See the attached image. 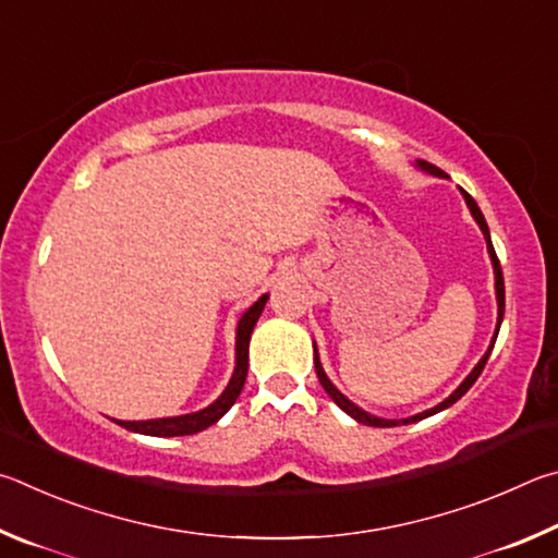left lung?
I'll return each mask as SVG.
<instances>
[{"label": "left lung", "mask_w": 558, "mask_h": 558, "mask_svg": "<svg viewBox=\"0 0 558 558\" xmlns=\"http://www.w3.org/2000/svg\"><path fill=\"white\" fill-rule=\"evenodd\" d=\"M416 166H418V169H422V171H426V173L438 175V179H448V175H446L441 169H436L434 163H428V161H416ZM461 193H463V198H465V203H468V208H471V215H473V218H475V222L481 225V230H483V234H485V242H487V254H490V259H493V269H495V294H497V328H495V336H493V340H490V348H487V353L481 357V363H477V365L473 367V373L463 379L461 387H458L451 397H446L441 404H436L434 409H426V412L416 414V416H409V418H379V416L367 414L365 409H360L357 404L350 402V399H348L343 392H338L336 385L330 383L328 375L324 373V365H320L318 350H316V345H314V365H316V375H318V379H320V385H324V389H326V392H328V397L333 399V402H336L340 409H343V412H345L348 416H353L355 422H360V424H365V426H379V428H387V426H399V424L404 426V424L422 422V418H426V416H434V414H438V412H444V409H448V407H451V404H456L458 399H461V397L468 392V389H471V387L475 385V379L481 377L483 367H485V363H487V357H490V353H493V348H495V340H497V333H500V326H502V316H505V279H502L500 259H497L495 247H493L490 230H487V222H485V218H483L481 208H477V203H475V201L471 198V195H468L463 189H461Z\"/></svg>", "instance_id": "1"}]
</instances>
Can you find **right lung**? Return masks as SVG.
I'll use <instances>...</instances> for the list:
<instances>
[{"instance_id":"1","label":"right lung","mask_w":558,"mask_h":558,"mask_svg":"<svg viewBox=\"0 0 558 558\" xmlns=\"http://www.w3.org/2000/svg\"><path fill=\"white\" fill-rule=\"evenodd\" d=\"M269 294L259 296L254 304L244 311L240 324H238V338H234V373L230 377L225 392L215 399L210 407L201 409V412L193 414H183V416H166V418H149V422H117L124 428L136 434H146V436H191L198 434L203 428L213 426L220 416L228 414V409L238 402V397L244 387V379H247V365H250V338L252 330L257 326V320L264 311V304H267Z\"/></svg>"}]
</instances>
